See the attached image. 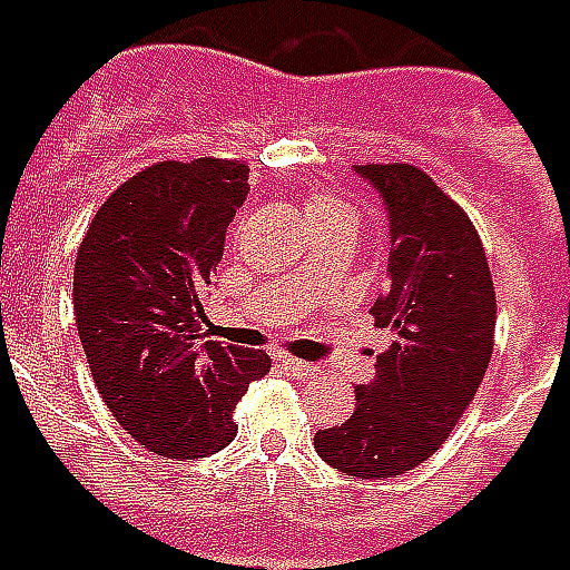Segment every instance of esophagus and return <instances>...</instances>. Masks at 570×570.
<instances>
[{
    "label": "esophagus",
    "instance_id": "obj_1",
    "mask_svg": "<svg viewBox=\"0 0 570 570\" xmlns=\"http://www.w3.org/2000/svg\"><path fill=\"white\" fill-rule=\"evenodd\" d=\"M281 370L286 375H298V379H311V375H317L321 366L317 363H305V360H296V357H284L281 360Z\"/></svg>",
    "mask_w": 570,
    "mask_h": 570
}]
</instances>
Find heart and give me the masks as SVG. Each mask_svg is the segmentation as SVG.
Instances as JSON below:
<instances>
[{
  "mask_svg": "<svg viewBox=\"0 0 570 570\" xmlns=\"http://www.w3.org/2000/svg\"><path fill=\"white\" fill-rule=\"evenodd\" d=\"M305 213H308L314 228L317 225L335 223V219H351V210L335 195H330V191H311L308 200H305Z\"/></svg>",
  "mask_w": 570,
  "mask_h": 570,
  "instance_id": "heart-1",
  "label": "heart"
}]
</instances>
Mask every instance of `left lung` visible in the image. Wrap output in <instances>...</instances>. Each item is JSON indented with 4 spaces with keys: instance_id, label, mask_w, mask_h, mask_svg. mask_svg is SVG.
<instances>
[{
    "instance_id": "1",
    "label": "left lung",
    "mask_w": 570,
    "mask_h": 570,
    "mask_svg": "<svg viewBox=\"0 0 570 570\" xmlns=\"http://www.w3.org/2000/svg\"><path fill=\"white\" fill-rule=\"evenodd\" d=\"M391 225L387 289L375 326L391 345L357 387L354 415L317 430L314 449L347 476H400L449 440L494 347L498 302L485 247L458 204L415 164H360Z\"/></svg>"
}]
</instances>
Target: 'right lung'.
<instances>
[{"label": "right lung", "instance_id": "add662e5", "mask_svg": "<svg viewBox=\"0 0 570 570\" xmlns=\"http://www.w3.org/2000/svg\"><path fill=\"white\" fill-rule=\"evenodd\" d=\"M244 161H158L130 176L81 237L72 305L106 409L142 449L207 458L237 436L235 406L272 357L204 342V296L247 200Z\"/></svg>", "mask_w": 570, "mask_h": 570}]
</instances>
